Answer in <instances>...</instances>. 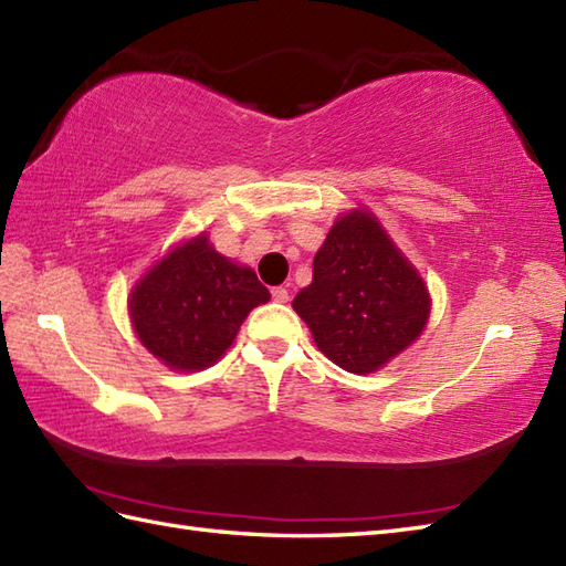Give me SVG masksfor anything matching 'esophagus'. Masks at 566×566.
<instances>
[{
    "mask_svg": "<svg viewBox=\"0 0 566 566\" xmlns=\"http://www.w3.org/2000/svg\"><path fill=\"white\" fill-rule=\"evenodd\" d=\"M272 298L277 301V304H286V301H289V292H286L284 286H274V289H272Z\"/></svg>",
    "mask_w": 566,
    "mask_h": 566,
    "instance_id": "1",
    "label": "esophagus"
}]
</instances>
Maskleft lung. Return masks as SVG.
<instances>
[{"instance_id": "8db88e82", "label": "left lung", "mask_w": 566, "mask_h": 566, "mask_svg": "<svg viewBox=\"0 0 566 566\" xmlns=\"http://www.w3.org/2000/svg\"><path fill=\"white\" fill-rule=\"evenodd\" d=\"M431 298L378 219L339 217L313 258V282L294 298L315 345L349 374H371L422 335Z\"/></svg>"}]
</instances>
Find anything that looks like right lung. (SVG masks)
Masks as SVG:
<instances>
[{
    "mask_svg": "<svg viewBox=\"0 0 566 566\" xmlns=\"http://www.w3.org/2000/svg\"><path fill=\"white\" fill-rule=\"evenodd\" d=\"M270 301L251 268L217 253L205 233L176 245L129 294L139 343L168 369L197 371L231 347L245 315Z\"/></svg>",
    "mask_w": 566,
    "mask_h": 566,
    "instance_id": "1",
    "label": "right lung"
}]
</instances>
